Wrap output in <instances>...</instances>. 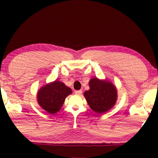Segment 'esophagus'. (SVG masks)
I'll return each mask as SVG.
<instances>
[{
	"label": "esophagus",
	"instance_id": "34e87169",
	"mask_svg": "<svg viewBox=\"0 0 158 158\" xmlns=\"http://www.w3.org/2000/svg\"><path fill=\"white\" fill-rule=\"evenodd\" d=\"M81 93H82V90H75V91H74V93H75L76 95H81Z\"/></svg>",
	"mask_w": 158,
	"mask_h": 158
}]
</instances>
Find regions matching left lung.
Returning a JSON list of instances; mask_svg holds the SVG:
<instances>
[{
    "mask_svg": "<svg viewBox=\"0 0 158 158\" xmlns=\"http://www.w3.org/2000/svg\"><path fill=\"white\" fill-rule=\"evenodd\" d=\"M90 89L84 93L90 109L95 113L104 114L111 109L117 100V90L111 82L93 78L89 81Z\"/></svg>",
    "mask_w": 158,
    "mask_h": 158,
    "instance_id": "left-lung-1",
    "label": "left lung"
}]
</instances>
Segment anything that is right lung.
<instances>
[{
  "label": "right lung",
  "mask_w": 158,
  "mask_h": 158,
  "mask_svg": "<svg viewBox=\"0 0 158 158\" xmlns=\"http://www.w3.org/2000/svg\"><path fill=\"white\" fill-rule=\"evenodd\" d=\"M72 93L70 88L56 80L44 85L37 92V102L49 114H56L62 107L67 96Z\"/></svg>",
  "instance_id": "add662e5"
}]
</instances>
